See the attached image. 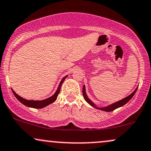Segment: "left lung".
Masks as SVG:
<instances>
[{"label": "left lung", "mask_w": 151, "mask_h": 151, "mask_svg": "<svg viewBox=\"0 0 151 151\" xmlns=\"http://www.w3.org/2000/svg\"><path fill=\"white\" fill-rule=\"evenodd\" d=\"M137 88H138V87L137 88H136L135 91H134L133 93H131L129 96H127V97L124 98V99H122V100H120V101H117V102L113 103V104L110 105H108V106L105 107V108H98V107L96 106V105L94 104V103L92 102V101H91L89 99H88V96H87V95H86V88H85V85H83V86L82 93H83V98H84L85 101H86V102L88 103V104H90L91 105L92 107H93V108H95L96 109H99V110H103V111L111 112V111H112V110H115V109L119 108V107L123 106V105L126 104L127 103L129 102V101H130V99H132V98L134 96V94H135L136 91H137Z\"/></svg>", "instance_id": "8db88e82"}]
</instances>
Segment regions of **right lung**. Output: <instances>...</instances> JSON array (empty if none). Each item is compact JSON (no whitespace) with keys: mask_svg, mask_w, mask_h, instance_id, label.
Returning <instances> with one entry per match:
<instances>
[{"mask_svg":"<svg viewBox=\"0 0 151 151\" xmlns=\"http://www.w3.org/2000/svg\"><path fill=\"white\" fill-rule=\"evenodd\" d=\"M67 77H68V75L65 76V77L63 78V79H62L60 83L58 89H57V91H56L55 93H54V95H52L51 97L48 98V99L43 100V101H32V100L30 101V100H26V99H23V98H22L21 96H19V95H17V94L12 89V93H13L14 96L17 98V99L19 101V102H21L22 104L26 105V106L29 107V108H44V107L47 106V105L51 104V103L55 102V101H56L58 94H59L60 91V88L62 86V83H63V81H64L65 78H66Z\"/></svg>","mask_w":151,"mask_h":151,"instance_id":"1","label":"right lung"}]
</instances>
